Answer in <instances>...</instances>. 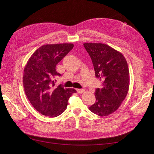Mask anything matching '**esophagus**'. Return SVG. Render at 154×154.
<instances>
[{
  "mask_svg": "<svg viewBox=\"0 0 154 154\" xmlns=\"http://www.w3.org/2000/svg\"><path fill=\"white\" fill-rule=\"evenodd\" d=\"M76 91H77V92L79 93V94H82L83 92H85V89H83V88H78Z\"/></svg>",
  "mask_w": 154,
  "mask_h": 154,
  "instance_id": "esophagus-1",
  "label": "esophagus"
}]
</instances>
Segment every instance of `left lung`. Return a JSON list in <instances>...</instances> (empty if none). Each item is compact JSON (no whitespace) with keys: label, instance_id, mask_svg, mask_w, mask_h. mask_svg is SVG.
Segmentation results:
<instances>
[{"label":"left lung","instance_id":"obj_1","mask_svg":"<svg viewBox=\"0 0 154 154\" xmlns=\"http://www.w3.org/2000/svg\"><path fill=\"white\" fill-rule=\"evenodd\" d=\"M94 66L95 75L101 80V87L95 91L96 103L88 109L101 117L114 112L127 96L130 74L124 56L109 45L84 43Z\"/></svg>","mask_w":154,"mask_h":154}]
</instances>
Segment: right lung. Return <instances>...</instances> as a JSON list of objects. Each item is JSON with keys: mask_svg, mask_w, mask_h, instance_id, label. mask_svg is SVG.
Returning <instances> with one entry per match:
<instances>
[{"mask_svg": "<svg viewBox=\"0 0 154 154\" xmlns=\"http://www.w3.org/2000/svg\"><path fill=\"white\" fill-rule=\"evenodd\" d=\"M73 47L67 43L42 45L26 65L23 75L26 95L35 109L44 116L54 118L63 113L69 97L76 92L74 88L56 86L54 80L61 76L56 66Z\"/></svg>", "mask_w": 154, "mask_h": 154, "instance_id": "1", "label": "right lung"}]
</instances>
